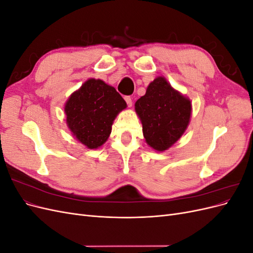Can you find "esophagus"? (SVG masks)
<instances>
[{"mask_svg": "<svg viewBox=\"0 0 253 253\" xmlns=\"http://www.w3.org/2000/svg\"><path fill=\"white\" fill-rule=\"evenodd\" d=\"M125 100H126V104H127V106L128 108H131V106L133 105V101H132V98L129 97V96H126V98H125Z\"/></svg>", "mask_w": 253, "mask_h": 253, "instance_id": "1", "label": "esophagus"}]
</instances>
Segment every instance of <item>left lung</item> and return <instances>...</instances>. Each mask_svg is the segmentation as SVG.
<instances>
[{"label": "left lung", "instance_id": "8db88e82", "mask_svg": "<svg viewBox=\"0 0 253 253\" xmlns=\"http://www.w3.org/2000/svg\"><path fill=\"white\" fill-rule=\"evenodd\" d=\"M135 112L141 121L145 142L153 150L164 152L185 133L192 103L159 76L149 84L145 95L136 101Z\"/></svg>", "mask_w": 253, "mask_h": 253}]
</instances>
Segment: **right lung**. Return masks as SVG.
<instances>
[{
  "label": "right lung",
  "instance_id": "add662e5",
  "mask_svg": "<svg viewBox=\"0 0 253 253\" xmlns=\"http://www.w3.org/2000/svg\"><path fill=\"white\" fill-rule=\"evenodd\" d=\"M126 109V102L115 87L100 79L89 78L68 97L64 113L73 136L93 150L108 140L115 118Z\"/></svg>",
  "mask_w": 253,
  "mask_h": 253
}]
</instances>
